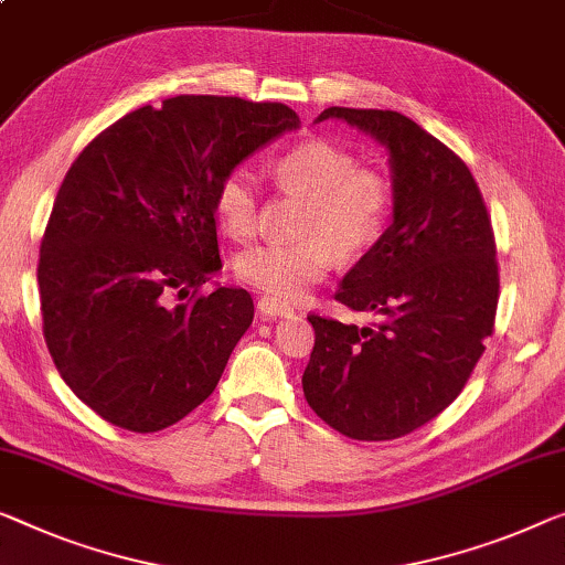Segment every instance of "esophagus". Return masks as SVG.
I'll list each match as a JSON object with an SVG mask.
<instances>
[{
  "mask_svg": "<svg viewBox=\"0 0 565 565\" xmlns=\"http://www.w3.org/2000/svg\"><path fill=\"white\" fill-rule=\"evenodd\" d=\"M258 315L260 317H266V319H276V317H291L294 315V309L291 307H286V305H279V301L276 299H268V297H264V299H258Z\"/></svg>",
  "mask_w": 565,
  "mask_h": 565,
  "instance_id": "34e87169",
  "label": "esophagus"
}]
</instances>
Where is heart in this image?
<instances>
[{
	"mask_svg": "<svg viewBox=\"0 0 565 565\" xmlns=\"http://www.w3.org/2000/svg\"><path fill=\"white\" fill-rule=\"evenodd\" d=\"M274 182L307 198L297 233L301 238L264 243L235 258V276L276 301H297L337 260L360 258L377 246L393 213L391 177L358 164L352 151L324 139L286 149L271 162ZM217 225L246 241L258 225V184L246 167L225 172L213 198Z\"/></svg>",
	"mask_w": 565,
	"mask_h": 565,
	"instance_id": "1",
	"label": "heart"
}]
</instances>
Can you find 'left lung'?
Instances as JSON below:
<instances>
[{
  "label": "left lung",
  "instance_id": "8db88e82",
  "mask_svg": "<svg viewBox=\"0 0 565 565\" xmlns=\"http://www.w3.org/2000/svg\"><path fill=\"white\" fill-rule=\"evenodd\" d=\"M391 154L393 223L334 299L373 311L367 327L309 315L301 385L311 411L358 441H388L436 418L465 388L500 299L492 221L469 167L398 111L332 106Z\"/></svg>",
  "mask_w": 565,
  "mask_h": 565
}]
</instances>
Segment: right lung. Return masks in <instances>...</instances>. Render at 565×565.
<instances>
[{
  "label": "right lung",
  "mask_w": 565,
  "mask_h": 565,
  "mask_svg": "<svg viewBox=\"0 0 565 565\" xmlns=\"http://www.w3.org/2000/svg\"><path fill=\"white\" fill-rule=\"evenodd\" d=\"M297 126L284 104L174 96L126 114L71 164L40 243L42 334L108 424L162 431L215 391L254 322L246 289L200 294L223 266L215 188Z\"/></svg>",
  "instance_id": "obj_1"
}]
</instances>
